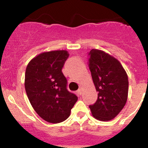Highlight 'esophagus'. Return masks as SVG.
<instances>
[{
	"label": "esophagus",
	"mask_w": 148,
	"mask_h": 148,
	"mask_svg": "<svg viewBox=\"0 0 148 148\" xmlns=\"http://www.w3.org/2000/svg\"><path fill=\"white\" fill-rule=\"evenodd\" d=\"M77 92H78V95H82V89H78V91H77Z\"/></svg>",
	"instance_id": "1"
}]
</instances>
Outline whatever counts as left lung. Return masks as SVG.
I'll use <instances>...</instances> for the list:
<instances>
[{
    "label": "left lung",
    "instance_id": "8db88e82",
    "mask_svg": "<svg viewBox=\"0 0 148 148\" xmlns=\"http://www.w3.org/2000/svg\"><path fill=\"white\" fill-rule=\"evenodd\" d=\"M89 67L98 99L90 105L92 116L99 121L114 119L124 108L128 96V77L119 60L100 49L90 50Z\"/></svg>",
    "mask_w": 148,
    "mask_h": 148
}]
</instances>
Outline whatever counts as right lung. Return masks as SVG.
Masks as SVG:
<instances>
[{"label": "right lung", "mask_w": 148, "mask_h": 148, "mask_svg": "<svg viewBox=\"0 0 148 148\" xmlns=\"http://www.w3.org/2000/svg\"><path fill=\"white\" fill-rule=\"evenodd\" d=\"M69 55L66 50L44 52L34 57L26 69L27 97L38 115L47 122L65 121L78 100L66 89V78L61 71Z\"/></svg>", "instance_id": "add662e5"}]
</instances>
